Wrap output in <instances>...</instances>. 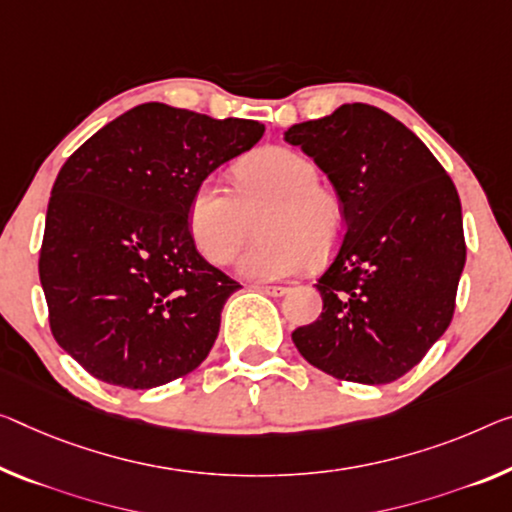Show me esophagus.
Instances as JSON below:
<instances>
[{
  "label": "esophagus",
  "instance_id": "1",
  "mask_svg": "<svg viewBox=\"0 0 512 512\" xmlns=\"http://www.w3.org/2000/svg\"><path fill=\"white\" fill-rule=\"evenodd\" d=\"M258 290H261V293H265V295H272V297H281V295H286L288 293V288H283V286H258Z\"/></svg>",
  "mask_w": 512,
  "mask_h": 512
}]
</instances>
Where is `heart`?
I'll list each match as a JSON object with an SVG mask.
<instances>
[{
    "label": "heart",
    "instance_id": "obj_1",
    "mask_svg": "<svg viewBox=\"0 0 512 512\" xmlns=\"http://www.w3.org/2000/svg\"><path fill=\"white\" fill-rule=\"evenodd\" d=\"M318 183L316 162L279 146L251 153L235 167V192L212 178L201 180L187 206L196 249L210 263H229L263 215V240L242 254L240 274L288 279L306 261L322 263L341 242L345 212L341 199Z\"/></svg>",
    "mask_w": 512,
    "mask_h": 512
}]
</instances>
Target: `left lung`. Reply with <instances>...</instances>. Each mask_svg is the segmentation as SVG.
Masks as SVG:
<instances>
[{
	"label": "left lung",
	"mask_w": 512,
	"mask_h": 512,
	"mask_svg": "<svg viewBox=\"0 0 512 512\" xmlns=\"http://www.w3.org/2000/svg\"><path fill=\"white\" fill-rule=\"evenodd\" d=\"M283 139L318 164L345 212L316 283L322 313L293 343L338 380H398L451 325L467 258L458 190L410 128L364 102L290 125Z\"/></svg>",
	"instance_id": "left-lung-1"
}]
</instances>
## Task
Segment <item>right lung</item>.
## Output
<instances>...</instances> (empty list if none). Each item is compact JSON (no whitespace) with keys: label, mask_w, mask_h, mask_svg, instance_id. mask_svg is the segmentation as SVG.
Instances as JSON below:
<instances>
[{"label":"right lung","mask_w":512,"mask_h":512,"mask_svg":"<svg viewBox=\"0 0 512 512\" xmlns=\"http://www.w3.org/2000/svg\"><path fill=\"white\" fill-rule=\"evenodd\" d=\"M263 132L258 121L144 102L61 167L38 274L54 338L93 377L153 389L208 357L240 283L196 251L187 206Z\"/></svg>","instance_id":"obj_1"}]
</instances>
